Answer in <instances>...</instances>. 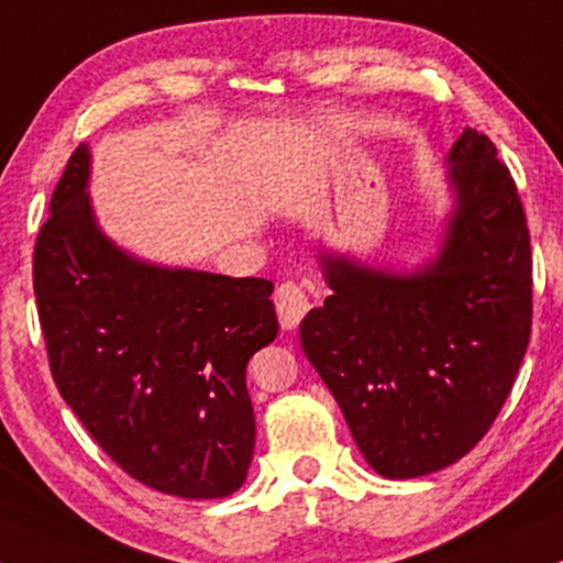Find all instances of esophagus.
<instances>
[{
  "mask_svg": "<svg viewBox=\"0 0 563 563\" xmlns=\"http://www.w3.org/2000/svg\"><path fill=\"white\" fill-rule=\"evenodd\" d=\"M274 302H276V313H279L282 330H295V327L302 321V316L308 313V308H311V298H308V292L302 289V284H295V282L279 284V287H276Z\"/></svg>",
  "mask_w": 563,
  "mask_h": 563,
  "instance_id": "1",
  "label": "esophagus"
}]
</instances>
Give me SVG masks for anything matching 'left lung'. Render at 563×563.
Instances as JSON below:
<instances>
[{
    "mask_svg": "<svg viewBox=\"0 0 563 563\" xmlns=\"http://www.w3.org/2000/svg\"><path fill=\"white\" fill-rule=\"evenodd\" d=\"M446 162L454 207L435 261L390 274L327 252L332 295L300 324L308 362L385 478L468 454L508 399L532 332V250L510 169L471 128Z\"/></svg>",
    "mask_w": 563,
    "mask_h": 563,
    "instance_id": "left-lung-1",
    "label": "left lung"
}]
</instances>
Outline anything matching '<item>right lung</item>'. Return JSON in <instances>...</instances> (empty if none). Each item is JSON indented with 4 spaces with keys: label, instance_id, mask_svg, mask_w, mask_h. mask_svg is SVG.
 <instances>
[{
    "label": "right lung",
    "instance_id": "obj_1",
    "mask_svg": "<svg viewBox=\"0 0 563 563\" xmlns=\"http://www.w3.org/2000/svg\"><path fill=\"white\" fill-rule=\"evenodd\" d=\"M90 148L68 159L34 247V295L60 396L113 463L186 500L247 478L252 353L279 332L268 279L143 263L98 229Z\"/></svg>",
    "mask_w": 563,
    "mask_h": 563
}]
</instances>
